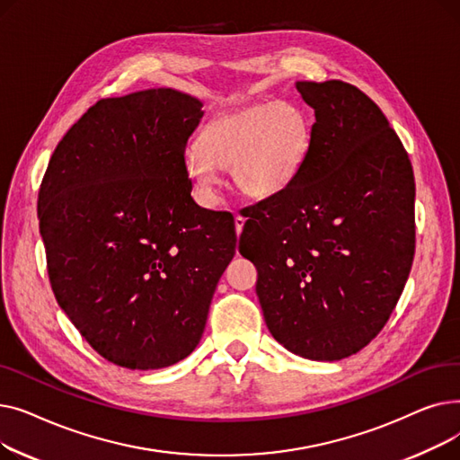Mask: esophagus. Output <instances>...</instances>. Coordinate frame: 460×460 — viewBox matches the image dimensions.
<instances>
[{
    "mask_svg": "<svg viewBox=\"0 0 460 460\" xmlns=\"http://www.w3.org/2000/svg\"><path fill=\"white\" fill-rule=\"evenodd\" d=\"M244 217L243 216H236L234 217V229H236V234H240V233H243V229H244Z\"/></svg>",
    "mask_w": 460,
    "mask_h": 460,
    "instance_id": "esophagus-1",
    "label": "esophagus"
}]
</instances>
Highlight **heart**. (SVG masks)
<instances>
[{
    "mask_svg": "<svg viewBox=\"0 0 460 460\" xmlns=\"http://www.w3.org/2000/svg\"><path fill=\"white\" fill-rule=\"evenodd\" d=\"M309 141V123L300 108L250 104L212 117L198 147L186 151L184 165L205 199L216 196L217 167H233L234 184L246 196L269 198L298 175Z\"/></svg>",
    "mask_w": 460,
    "mask_h": 460,
    "instance_id": "1",
    "label": "heart"
}]
</instances>
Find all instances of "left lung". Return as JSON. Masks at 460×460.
I'll use <instances>...</instances> for the list:
<instances>
[{
	"instance_id": "1",
	"label": "left lung",
	"mask_w": 460,
	"mask_h": 460,
	"mask_svg": "<svg viewBox=\"0 0 460 460\" xmlns=\"http://www.w3.org/2000/svg\"><path fill=\"white\" fill-rule=\"evenodd\" d=\"M315 111L293 182L248 207L238 250L274 340L317 361L371 343L416 252L414 172L380 108L341 82H298Z\"/></svg>"
}]
</instances>
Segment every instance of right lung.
<instances>
[{"mask_svg":"<svg viewBox=\"0 0 460 460\" xmlns=\"http://www.w3.org/2000/svg\"><path fill=\"white\" fill-rule=\"evenodd\" d=\"M201 106L164 87L99 101L58 143L39 188L56 300L120 367L162 369L196 349L234 255L233 214L191 198L184 153Z\"/></svg>","mask_w":460,"mask_h":460,"instance_id":"add662e5","label":"right lung"}]
</instances>
